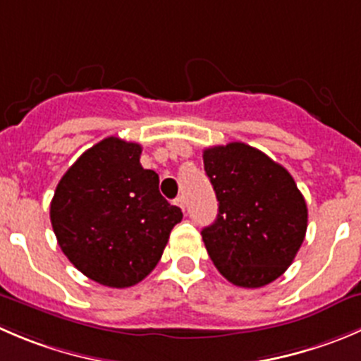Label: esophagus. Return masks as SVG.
<instances>
[{"label":"esophagus","instance_id":"obj_1","mask_svg":"<svg viewBox=\"0 0 361 361\" xmlns=\"http://www.w3.org/2000/svg\"><path fill=\"white\" fill-rule=\"evenodd\" d=\"M174 204L180 206L181 209H185V199H183V195H178V197L174 199Z\"/></svg>","mask_w":361,"mask_h":361}]
</instances>
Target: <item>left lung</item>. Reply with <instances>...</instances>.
I'll list each match as a JSON object with an SVG mask.
<instances>
[{
	"instance_id": "8db88e82",
	"label": "left lung",
	"mask_w": 361,
	"mask_h": 361,
	"mask_svg": "<svg viewBox=\"0 0 361 361\" xmlns=\"http://www.w3.org/2000/svg\"><path fill=\"white\" fill-rule=\"evenodd\" d=\"M204 171L219 215L201 231L220 274L240 288H262L291 266L305 240L307 204L286 167L245 142L206 148Z\"/></svg>"
}]
</instances>
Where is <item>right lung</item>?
Instances as JSON below:
<instances>
[{"label":"right lung","mask_w":361,"mask_h":361,"mask_svg":"<svg viewBox=\"0 0 361 361\" xmlns=\"http://www.w3.org/2000/svg\"><path fill=\"white\" fill-rule=\"evenodd\" d=\"M141 145L97 142L63 174L51 224L68 261L107 288H130L152 274L183 213L159 190V174L139 162Z\"/></svg>","instance_id":"1"}]
</instances>
